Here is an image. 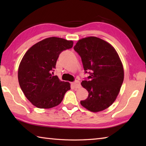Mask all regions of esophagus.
I'll use <instances>...</instances> for the list:
<instances>
[{
    "mask_svg": "<svg viewBox=\"0 0 146 146\" xmlns=\"http://www.w3.org/2000/svg\"><path fill=\"white\" fill-rule=\"evenodd\" d=\"M71 85H72L73 87L75 88H78L80 87V86H81V85H80V82L79 81H78V80H76L75 82H73L72 83H71Z\"/></svg>",
    "mask_w": 146,
    "mask_h": 146,
    "instance_id": "esophagus-1",
    "label": "esophagus"
}]
</instances>
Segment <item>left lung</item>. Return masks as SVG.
<instances>
[{
    "instance_id": "left-lung-1",
    "label": "left lung",
    "mask_w": 146,
    "mask_h": 146,
    "mask_svg": "<svg viewBox=\"0 0 146 146\" xmlns=\"http://www.w3.org/2000/svg\"><path fill=\"white\" fill-rule=\"evenodd\" d=\"M74 49L82 59L85 73L90 76L82 82L88 92L83 107L93 112L102 111L112 104L123 81V68L115 49L97 37L80 39Z\"/></svg>"
}]
</instances>
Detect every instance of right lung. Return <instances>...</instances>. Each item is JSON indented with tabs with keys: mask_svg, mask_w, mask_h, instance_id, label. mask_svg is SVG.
<instances>
[{
	"mask_svg": "<svg viewBox=\"0 0 146 146\" xmlns=\"http://www.w3.org/2000/svg\"><path fill=\"white\" fill-rule=\"evenodd\" d=\"M73 42L51 37L42 40L24 54L18 70V80L26 97L39 108L57 106L70 90L68 82L52 76L59 55L71 49Z\"/></svg>",
	"mask_w": 146,
	"mask_h": 146,
	"instance_id": "add662e5",
	"label": "right lung"
}]
</instances>
